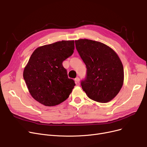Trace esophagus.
<instances>
[{
    "label": "esophagus",
    "mask_w": 147,
    "mask_h": 147,
    "mask_svg": "<svg viewBox=\"0 0 147 147\" xmlns=\"http://www.w3.org/2000/svg\"><path fill=\"white\" fill-rule=\"evenodd\" d=\"M74 81H75V83H76V84L79 83V82H80V79H79V78H76L74 79Z\"/></svg>",
    "instance_id": "34e87169"
}]
</instances>
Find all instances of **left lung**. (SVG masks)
Listing matches in <instances>:
<instances>
[{
	"mask_svg": "<svg viewBox=\"0 0 147 147\" xmlns=\"http://www.w3.org/2000/svg\"><path fill=\"white\" fill-rule=\"evenodd\" d=\"M76 48L87 68L81 82L83 91L94 101L105 103L119 94L124 82L121 61L113 49L89 39L75 40Z\"/></svg>",
	"mask_w": 147,
	"mask_h": 147,
	"instance_id": "8db88e82",
	"label": "left lung"
}]
</instances>
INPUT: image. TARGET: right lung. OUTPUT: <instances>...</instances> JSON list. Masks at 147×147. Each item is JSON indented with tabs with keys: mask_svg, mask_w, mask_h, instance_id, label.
<instances>
[{
	"mask_svg": "<svg viewBox=\"0 0 147 147\" xmlns=\"http://www.w3.org/2000/svg\"><path fill=\"white\" fill-rule=\"evenodd\" d=\"M74 40H62L34 50L24 69L23 78L30 95L45 106L66 100L76 84L69 79L63 62L73 53Z\"/></svg>",
	"mask_w": 147,
	"mask_h": 147,
	"instance_id": "obj_1",
	"label": "right lung"
}]
</instances>
